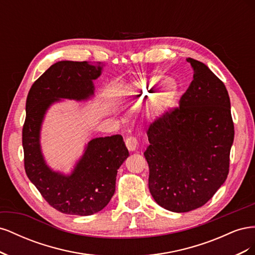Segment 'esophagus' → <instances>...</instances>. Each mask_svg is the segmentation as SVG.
<instances>
[{
    "mask_svg": "<svg viewBox=\"0 0 255 255\" xmlns=\"http://www.w3.org/2000/svg\"><path fill=\"white\" fill-rule=\"evenodd\" d=\"M126 145L129 151H135L137 149L138 141L134 136H128L126 139Z\"/></svg>",
    "mask_w": 255,
    "mask_h": 255,
    "instance_id": "esophagus-1",
    "label": "esophagus"
}]
</instances>
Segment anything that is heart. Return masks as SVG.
Segmentation results:
<instances>
[{"mask_svg":"<svg viewBox=\"0 0 255 255\" xmlns=\"http://www.w3.org/2000/svg\"><path fill=\"white\" fill-rule=\"evenodd\" d=\"M159 82L158 76L136 79L123 87L122 95L132 97L139 102L149 100L146 116L151 119H159L174 109L177 100V85L173 80L166 79L160 85Z\"/></svg>","mask_w":255,"mask_h":255,"instance_id":"b5f03b06","label":"heart"}]
</instances>
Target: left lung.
I'll return each mask as SVG.
<instances>
[{
    "label": "left lung",
    "instance_id": "1",
    "mask_svg": "<svg viewBox=\"0 0 255 255\" xmlns=\"http://www.w3.org/2000/svg\"><path fill=\"white\" fill-rule=\"evenodd\" d=\"M194 80L174 107L149 126V189L168 211L185 213L204 205L225 183L234 140L225 84L206 65L186 59Z\"/></svg>",
    "mask_w": 255,
    "mask_h": 255
}]
</instances>
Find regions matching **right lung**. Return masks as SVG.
Wrapping results in <instances>:
<instances>
[{"instance_id":"right-lung-1","label":"right lung","mask_w":255,"mask_h":255,"mask_svg":"<svg viewBox=\"0 0 255 255\" xmlns=\"http://www.w3.org/2000/svg\"><path fill=\"white\" fill-rule=\"evenodd\" d=\"M101 70V63L58 61L35 81L26 98L22 128L25 172L45 201L64 214L89 216L103 210L115 194L118 169L128 156L117 134L92 139L70 175L52 171L42 157L39 133L45 112L61 98L84 100L94 95L92 81Z\"/></svg>"}]
</instances>
